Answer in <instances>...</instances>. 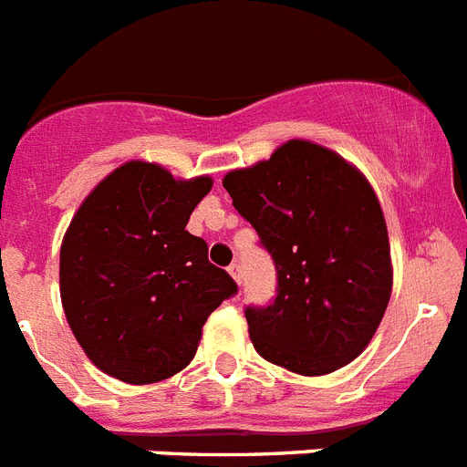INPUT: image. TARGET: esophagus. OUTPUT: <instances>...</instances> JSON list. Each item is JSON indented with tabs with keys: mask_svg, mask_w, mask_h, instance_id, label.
<instances>
[{
	"mask_svg": "<svg viewBox=\"0 0 467 467\" xmlns=\"http://www.w3.org/2000/svg\"><path fill=\"white\" fill-rule=\"evenodd\" d=\"M229 274H231V276H234V281H236L238 285H241V283H243V269H241V265H236V262H234V265L229 266Z\"/></svg>",
	"mask_w": 467,
	"mask_h": 467,
	"instance_id": "34e87169",
	"label": "esophagus"
}]
</instances>
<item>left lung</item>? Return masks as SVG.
<instances>
[{"instance_id": "left-lung-1", "label": "left lung", "mask_w": 467, "mask_h": 467, "mask_svg": "<svg viewBox=\"0 0 467 467\" xmlns=\"http://www.w3.org/2000/svg\"><path fill=\"white\" fill-rule=\"evenodd\" d=\"M276 266V297L245 306L254 349L300 376H326L364 352L392 293L388 226L358 170L293 141L224 177Z\"/></svg>"}]
</instances>
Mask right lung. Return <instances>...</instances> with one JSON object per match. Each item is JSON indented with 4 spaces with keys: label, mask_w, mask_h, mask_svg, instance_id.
Returning <instances> with one entry per match:
<instances>
[{
    "label": "right lung",
    "mask_w": 467,
    "mask_h": 467,
    "mask_svg": "<svg viewBox=\"0 0 467 467\" xmlns=\"http://www.w3.org/2000/svg\"><path fill=\"white\" fill-rule=\"evenodd\" d=\"M210 189V177L177 182L131 161L79 205L61 245V302L103 373L131 385L174 376L195 357L207 317L238 293L186 231Z\"/></svg>",
    "instance_id": "add662e5"
}]
</instances>
